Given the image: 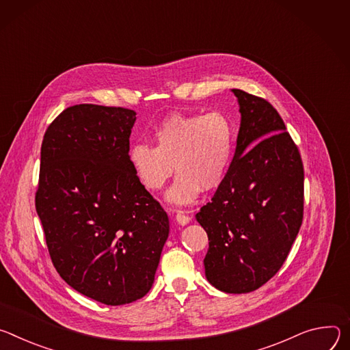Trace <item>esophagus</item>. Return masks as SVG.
I'll return each mask as SVG.
<instances>
[{
  "label": "esophagus",
  "mask_w": 350,
  "mask_h": 350,
  "mask_svg": "<svg viewBox=\"0 0 350 350\" xmlns=\"http://www.w3.org/2000/svg\"><path fill=\"white\" fill-rule=\"evenodd\" d=\"M175 219H176V222H178V224H180V225H186V224H189V222H190V215H189V214H186L185 211H178V213H176Z\"/></svg>",
  "instance_id": "34e87169"
}]
</instances>
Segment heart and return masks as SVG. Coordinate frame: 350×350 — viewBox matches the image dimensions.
Returning a JSON list of instances; mask_svg holds the SVG:
<instances>
[{"mask_svg":"<svg viewBox=\"0 0 350 350\" xmlns=\"http://www.w3.org/2000/svg\"><path fill=\"white\" fill-rule=\"evenodd\" d=\"M234 124L221 111L172 113L154 129L152 142H139L129 151L131 165L150 191L161 190L175 172L168 200L186 204L200 190L217 187L225 178L234 152Z\"/></svg>","mask_w":350,"mask_h":350,"instance_id":"heart-1","label":"heart"}]
</instances>
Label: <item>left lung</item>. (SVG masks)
Listing matches in <instances>:
<instances>
[{
    "label": "left lung",
    "instance_id": "left-lung-1",
    "mask_svg": "<svg viewBox=\"0 0 350 350\" xmlns=\"http://www.w3.org/2000/svg\"><path fill=\"white\" fill-rule=\"evenodd\" d=\"M242 121L230 167L196 219L208 237L206 277L226 293H249L285 262L303 221L300 151L265 98L232 90Z\"/></svg>",
    "mask_w": 350,
    "mask_h": 350
}]
</instances>
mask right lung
<instances>
[{
	"label": "right lung",
	"instance_id": "obj_1",
	"mask_svg": "<svg viewBox=\"0 0 350 350\" xmlns=\"http://www.w3.org/2000/svg\"><path fill=\"white\" fill-rule=\"evenodd\" d=\"M135 121L129 108L72 105L42 144L34 203L51 261L75 291L108 306L147 295L170 232L129 161Z\"/></svg>",
	"mask_w": 350,
	"mask_h": 350
}]
</instances>
